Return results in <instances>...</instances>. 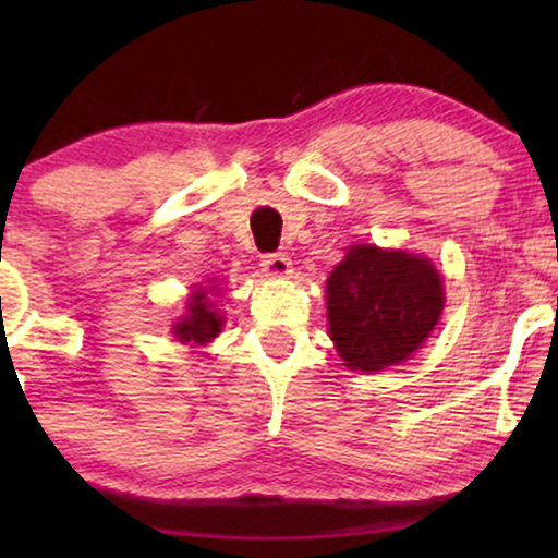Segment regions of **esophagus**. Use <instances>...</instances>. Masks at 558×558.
Returning a JSON list of instances; mask_svg holds the SVG:
<instances>
[{"mask_svg": "<svg viewBox=\"0 0 558 558\" xmlns=\"http://www.w3.org/2000/svg\"><path fill=\"white\" fill-rule=\"evenodd\" d=\"M262 266L266 271V277L271 279H284L292 274V262H289L287 254H269L262 258Z\"/></svg>", "mask_w": 558, "mask_h": 558, "instance_id": "1", "label": "esophagus"}]
</instances>
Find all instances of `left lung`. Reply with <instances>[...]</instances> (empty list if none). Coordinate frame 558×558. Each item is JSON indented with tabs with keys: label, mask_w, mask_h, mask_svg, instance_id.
Segmentation results:
<instances>
[{
	"label": "left lung",
	"mask_w": 558,
	"mask_h": 558,
	"mask_svg": "<svg viewBox=\"0 0 558 558\" xmlns=\"http://www.w3.org/2000/svg\"><path fill=\"white\" fill-rule=\"evenodd\" d=\"M335 350L350 371H384L422 348L445 310V284L432 258L350 246L327 279Z\"/></svg>",
	"instance_id": "left-lung-1"
}]
</instances>
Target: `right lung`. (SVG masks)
Instances as JSON below:
<instances>
[{
  "label": "right lung",
  "instance_id": "obj_1",
  "mask_svg": "<svg viewBox=\"0 0 558 558\" xmlns=\"http://www.w3.org/2000/svg\"><path fill=\"white\" fill-rule=\"evenodd\" d=\"M210 292L218 294V287H197L193 296L187 300V312L178 323L172 325L174 338L180 342H195V345H205L213 338H218L220 327H223V317L216 310V304L210 300Z\"/></svg>",
  "mask_w": 558,
  "mask_h": 558
}]
</instances>
